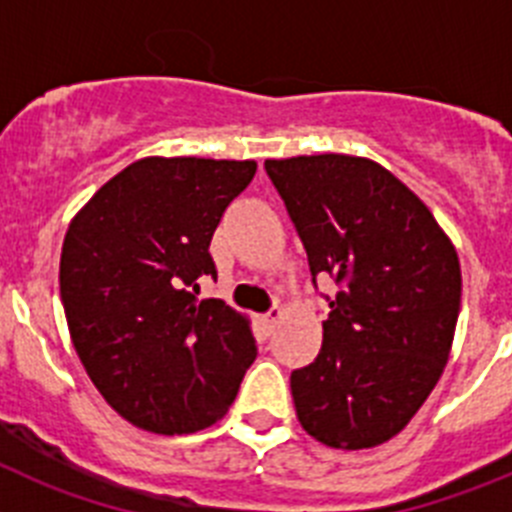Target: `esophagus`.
<instances>
[{"mask_svg": "<svg viewBox=\"0 0 512 512\" xmlns=\"http://www.w3.org/2000/svg\"><path fill=\"white\" fill-rule=\"evenodd\" d=\"M279 320H282V307H271V310L266 312L264 318H261V323H264L266 333H271V330L277 328Z\"/></svg>", "mask_w": 512, "mask_h": 512, "instance_id": "esophagus-1", "label": "esophagus"}]
</instances>
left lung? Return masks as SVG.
I'll use <instances>...</instances> for the list:
<instances>
[{"label":"left lung","mask_w":512,"mask_h":512,"mask_svg":"<svg viewBox=\"0 0 512 512\" xmlns=\"http://www.w3.org/2000/svg\"><path fill=\"white\" fill-rule=\"evenodd\" d=\"M307 251L333 277L323 348L289 377L302 428L333 449H372L410 423L449 361L461 305L456 248L431 210L377 161L269 158Z\"/></svg>","instance_id":"8db88e82"}]
</instances>
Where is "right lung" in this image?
Here are the masks:
<instances>
[{
	"mask_svg": "<svg viewBox=\"0 0 512 512\" xmlns=\"http://www.w3.org/2000/svg\"><path fill=\"white\" fill-rule=\"evenodd\" d=\"M256 161L140 158L71 220L61 302L99 395L143 431L182 436L233 405L256 338L223 300H197L217 277L210 241Z\"/></svg>",
	"mask_w": 512,
	"mask_h": 512,
	"instance_id": "obj_1",
	"label": "right lung"
}]
</instances>
